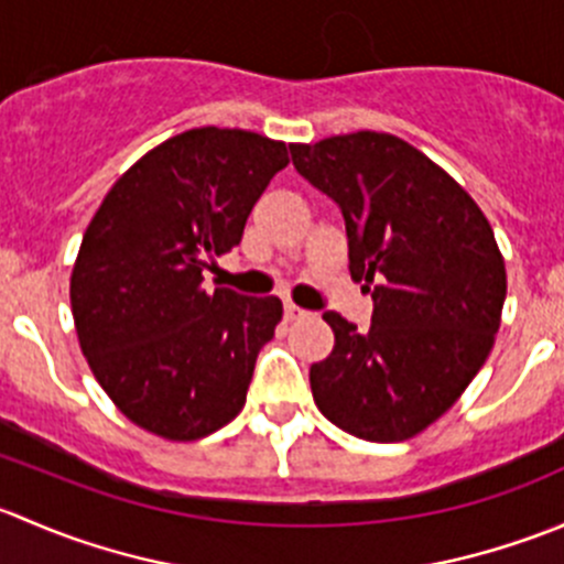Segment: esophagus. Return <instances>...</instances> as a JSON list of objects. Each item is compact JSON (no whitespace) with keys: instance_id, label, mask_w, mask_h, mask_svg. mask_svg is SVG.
Here are the masks:
<instances>
[{"instance_id":"obj_1","label":"esophagus","mask_w":564,"mask_h":564,"mask_svg":"<svg viewBox=\"0 0 564 564\" xmlns=\"http://www.w3.org/2000/svg\"><path fill=\"white\" fill-rule=\"evenodd\" d=\"M283 314H286L289 322H294V318H303L305 311L297 308V305H294V303H286V305H283Z\"/></svg>"}]
</instances>
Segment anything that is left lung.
I'll return each mask as SVG.
<instances>
[{
  "instance_id": "8db88e82",
  "label": "left lung",
  "mask_w": 564,
  "mask_h": 564,
  "mask_svg": "<svg viewBox=\"0 0 564 564\" xmlns=\"http://www.w3.org/2000/svg\"><path fill=\"white\" fill-rule=\"evenodd\" d=\"M294 169L340 207L371 327L327 311L311 366L318 412L346 434L403 442L458 401L494 346L508 275L494 229L445 169L377 130L292 144Z\"/></svg>"
}]
</instances>
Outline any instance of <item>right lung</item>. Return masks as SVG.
<instances>
[{
	"instance_id": "obj_1",
	"label": "right lung",
	"mask_w": 564,
	"mask_h": 564,
	"mask_svg": "<svg viewBox=\"0 0 564 564\" xmlns=\"http://www.w3.org/2000/svg\"><path fill=\"white\" fill-rule=\"evenodd\" d=\"M289 163L250 130L193 128L135 161L84 231L70 275L78 344L100 388L144 431L193 442L240 414L278 297L207 292L204 270L240 246Z\"/></svg>"
}]
</instances>
